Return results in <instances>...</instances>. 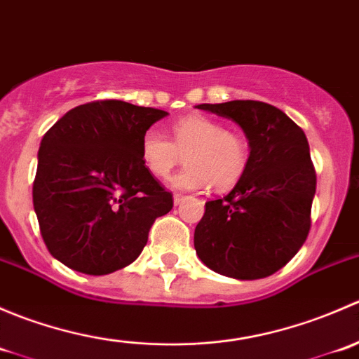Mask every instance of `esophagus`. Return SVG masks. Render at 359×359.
Instances as JSON below:
<instances>
[{"instance_id":"esophagus-1","label":"esophagus","mask_w":359,"mask_h":359,"mask_svg":"<svg viewBox=\"0 0 359 359\" xmlns=\"http://www.w3.org/2000/svg\"><path fill=\"white\" fill-rule=\"evenodd\" d=\"M184 200H186V196H182V194H173V205L175 206H179Z\"/></svg>"}]
</instances>
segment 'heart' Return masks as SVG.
<instances>
[{
	"instance_id": "heart-1",
	"label": "heart",
	"mask_w": 359,
	"mask_h": 359,
	"mask_svg": "<svg viewBox=\"0 0 359 359\" xmlns=\"http://www.w3.org/2000/svg\"><path fill=\"white\" fill-rule=\"evenodd\" d=\"M186 154L187 166L172 179V187L186 191L227 189L247 168V144L240 135L205 116H187L172 125V140L147 130L140 140V158L154 177L168 175Z\"/></svg>"
}]
</instances>
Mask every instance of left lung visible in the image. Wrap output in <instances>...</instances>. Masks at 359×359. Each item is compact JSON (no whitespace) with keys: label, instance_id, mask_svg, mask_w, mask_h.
Returning <instances> with one entry per match:
<instances>
[{"label":"left lung","instance_id":"left-lung-1","mask_svg":"<svg viewBox=\"0 0 359 359\" xmlns=\"http://www.w3.org/2000/svg\"><path fill=\"white\" fill-rule=\"evenodd\" d=\"M243 130L247 168L227 196L205 203L194 248L208 269L260 280L299 252L311 227L316 173L306 133L278 107L257 100L200 104Z\"/></svg>","mask_w":359,"mask_h":359}]
</instances>
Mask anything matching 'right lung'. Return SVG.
I'll return each instance as SVG.
<instances>
[{"label": "right lung", "mask_w": 359, "mask_h": 359, "mask_svg": "<svg viewBox=\"0 0 359 359\" xmlns=\"http://www.w3.org/2000/svg\"><path fill=\"white\" fill-rule=\"evenodd\" d=\"M168 114L123 100L67 111L39 144L32 203L59 262L102 276L132 264L173 200L144 166L142 135Z\"/></svg>", "instance_id": "right-lung-1"}]
</instances>
